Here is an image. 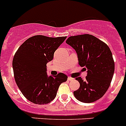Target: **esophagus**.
I'll use <instances>...</instances> for the list:
<instances>
[{
	"label": "esophagus",
	"mask_w": 126,
	"mask_h": 126,
	"mask_svg": "<svg viewBox=\"0 0 126 126\" xmlns=\"http://www.w3.org/2000/svg\"><path fill=\"white\" fill-rule=\"evenodd\" d=\"M67 79H68V80H69V81H72V80H73V78H71V77H70V76H69L68 78H67Z\"/></svg>",
	"instance_id": "esophagus-1"
}]
</instances>
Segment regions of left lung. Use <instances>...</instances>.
I'll use <instances>...</instances> for the list:
<instances>
[{"label": "left lung", "mask_w": 126, "mask_h": 126, "mask_svg": "<svg viewBox=\"0 0 126 126\" xmlns=\"http://www.w3.org/2000/svg\"><path fill=\"white\" fill-rule=\"evenodd\" d=\"M76 51L79 65L87 70L85 79L76 78L79 89L73 92L75 97L83 103L99 99L109 88L115 71L111 51L105 43L91 34L71 36L66 40Z\"/></svg>", "instance_id": "1"}]
</instances>
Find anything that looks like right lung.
<instances>
[{
  "label": "right lung",
  "instance_id": "add662e5",
  "mask_svg": "<svg viewBox=\"0 0 126 126\" xmlns=\"http://www.w3.org/2000/svg\"><path fill=\"white\" fill-rule=\"evenodd\" d=\"M67 37H50L36 35L27 39L15 53L13 68L15 81L29 101L37 105L50 103L60 85L67 81L62 73L48 76L47 64Z\"/></svg>",
  "mask_w": 126,
  "mask_h": 126
}]
</instances>
